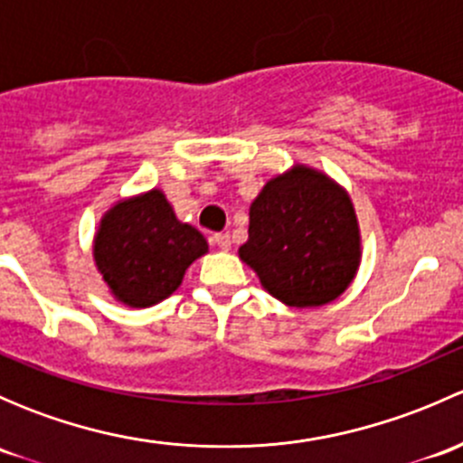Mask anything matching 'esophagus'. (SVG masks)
<instances>
[{
    "instance_id": "esophagus-1",
    "label": "esophagus",
    "mask_w": 463,
    "mask_h": 463,
    "mask_svg": "<svg viewBox=\"0 0 463 463\" xmlns=\"http://www.w3.org/2000/svg\"><path fill=\"white\" fill-rule=\"evenodd\" d=\"M213 241L219 250L231 249V235L228 232H217V235H213Z\"/></svg>"
}]
</instances>
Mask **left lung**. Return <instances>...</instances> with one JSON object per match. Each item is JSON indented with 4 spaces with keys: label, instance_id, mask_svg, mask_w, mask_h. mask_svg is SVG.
<instances>
[{
    "label": "left lung",
    "instance_id": "left-lung-1",
    "mask_svg": "<svg viewBox=\"0 0 463 463\" xmlns=\"http://www.w3.org/2000/svg\"><path fill=\"white\" fill-rule=\"evenodd\" d=\"M240 260L287 307L314 309L347 291L361 266V226L347 190L293 163L264 184L249 210Z\"/></svg>",
    "mask_w": 463,
    "mask_h": 463
}]
</instances>
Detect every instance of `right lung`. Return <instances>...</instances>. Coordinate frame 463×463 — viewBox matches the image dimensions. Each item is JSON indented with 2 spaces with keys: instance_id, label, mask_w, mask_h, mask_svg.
<instances>
[{
  "instance_id": "right-lung-1",
  "label": "right lung",
  "mask_w": 463,
  "mask_h": 463,
  "mask_svg": "<svg viewBox=\"0 0 463 463\" xmlns=\"http://www.w3.org/2000/svg\"><path fill=\"white\" fill-rule=\"evenodd\" d=\"M208 241L176 219L161 188L118 199L100 217L93 235V261L116 302L132 309L154 307L184 282Z\"/></svg>"
}]
</instances>
